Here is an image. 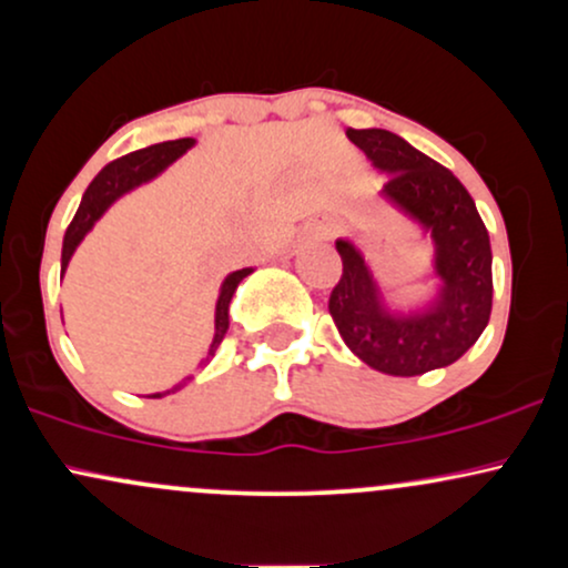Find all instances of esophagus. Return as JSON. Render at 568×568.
<instances>
[{"label":"esophagus","mask_w":568,"mask_h":568,"mask_svg":"<svg viewBox=\"0 0 568 568\" xmlns=\"http://www.w3.org/2000/svg\"><path fill=\"white\" fill-rule=\"evenodd\" d=\"M306 237H312V240H323V237H328L331 234V224H323V221H315V224H306Z\"/></svg>","instance_id":"1"}]
</instances>
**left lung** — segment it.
Segmentation results:
<instances>
[{"mask_svg":"<svg viewBox=\"0 0 568 568\" xmlns=\"http://www.w3.org/2000/svg\"><path fill=\"white\" fill-rule=\"evenodd\" d=\"M347 135L387 173L382 197L429 234L440 288L422 310H389L363 253L336 240L344 270L328 298L331 317L344 344L382 374L419 376L452 366L491 317V243L478 207L452 171L400 135L382 128H349Z\"/></svg>","mask_w":568,"mask_h":568,"instance_id":"left-lung-1","label":"left lung"}]
</instances>
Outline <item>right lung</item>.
<instances>
[{
  "mask_svg": "<svg viewBox=\"0 0 568 568\" xmlns=\"http://www.w3.org/2000/svg\"><path fill=\"white\" fill-rule=\"evenodd\" d=\"M192 143H194V139L152 143V146L139 149V152H130V154H125V158L109 162V165L95 175L93 184L88 186V192H84V197L80 202V211H77V216L71 219L67 237H63V253H61L63 270L69 266V258L74 256L77 245L82 243L84 234L93 230L95 221L103 216V211H106V207L112 205L116 197H122V194L130 192V189H135L139 184H146V181H152L154 175L165 171L171 162L179 160L181 154L186 152V149H192ZM251 272H253L251 266H247V270H237V272H232V275H226L224 283H221V293H219V302H216V334H213L211 349H207L205 361H211V357L216 355L219 344L224 342L226 328H230V302H232L234 291H237V285L243 283V280L251 275ZM189 379H192V376H186L184 384ZM184 384H175L173 389H165V393H154L149 397L171 395V393H175V389L184 387Z\"/></svg>",
  "mask_w": 568,
  "mask_h": 568,
  "instance_id": "1",
  "label": "right lung"
}]
</instances>
